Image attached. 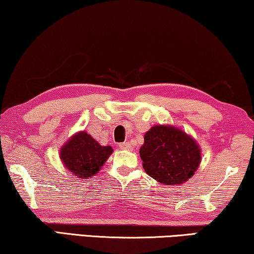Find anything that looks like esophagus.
Returning <instances> with one entry per match:
<instances>
[{"label":"esophagus","instance_id":"esophagus-1","mask_svg":"<svg viewBox=\"0 0 254 254\" xmlns=\"http://www.w3.org/2000/svg\"><path fill=\"white\" fill-rule=\"evenodd\" d=\"M120 148L123 150H132L133 149V147L131 146L130 142H123V143H120Z\"/></svg>","mask_w":254,"mask_h":254}]
</instances>
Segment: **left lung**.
Returning a JSON list of instances; mask_svg holds the SVG:
<instances>
[{"label": "left lung", "mask_w": 254, "mask_h": 254, "mask_svg": "<svg viewBox=\"0 0 254 254\" xmlns=\"http://www.w3.org/2000/svg\"><path fill=\"white\" fill-rule=\"evenodd\" d=\"M140 157L147 175L164 186H176L195 175L202 150L197 141L181 128L157 124L146 132Z\"/></svg>", "instance_id": "obj_1"}]
</instances>
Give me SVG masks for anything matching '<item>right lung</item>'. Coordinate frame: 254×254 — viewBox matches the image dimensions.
Instances as JSON below:
<instances>
[{"label":"right lung","mask_w":254,"mask_h":254,"mask_svg":"<svg viewBox=\"0 0 254 254\" xmlns=\"http://www.w3.org/2000/svg\"><path fill=\"white\" fill-rule=\"evenodd\" d=\"M111 146H101L85 131H78L64 143L59 157L64 166L79 179H90L113 154Z\"/></svg>","instance_id":"right-lung-1"}]
</instances>
